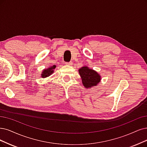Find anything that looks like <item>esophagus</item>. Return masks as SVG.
Here are the masks:
<instances>
[{"label":"esophagus","instance_id":"1","mask_svg":"<svg viewBox=\"0 0 147 147\" xmlns=\"http://www.w3.org/2000/svg\"><path fill=\"white\" fill-rule=\"evenodd\" d=\"M66 65H69V66H71V65H73V63H72V62H66Z\"/></svg>","mask_w":147,"mask_h":147}]
</instances>
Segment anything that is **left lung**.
Returning <instances> with one entry per match:
<instances>
[{"label": "left lung", "mask_w": 147, "mask_h": 147, "mask_svg": "<svg viewBox=\"0 0 147 147\" xmlns=\"http://www.w3.org/2000/svg\"><path fill=\"white\" fill-rule=\"evenodd\" d=\"M79 73L82 79L84 86L86 88L97 86L101 80L100 75L96 71L85 66L79 69Z\"/></svg>", "instance_id": "8db88e82"}]
</instances>
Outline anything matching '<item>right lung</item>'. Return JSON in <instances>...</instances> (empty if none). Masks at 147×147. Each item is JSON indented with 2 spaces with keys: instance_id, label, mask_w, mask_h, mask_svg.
Returning a JSON list of instances; mask_svg holds the SVG:
<instances>
[{
  "instance_id": "obj_1",
  "label": "right lung",
  "mask_w": 147,
  "mask_h": 147,
  "mask_svg": "<svg viewBox=\"0 0 147 147\" xmlns=\"http://www.w3.org/2000/svg\"><path fill=\"white\" fill-rule=\"evenodd\" d=\"M55 68H56V65H53V66H51L47 69H43V71L42 72L41 77L42 78H45L50 76V75H51L54 73V69H55Z\"/></svg>"
}]
</instances>
